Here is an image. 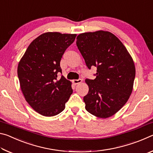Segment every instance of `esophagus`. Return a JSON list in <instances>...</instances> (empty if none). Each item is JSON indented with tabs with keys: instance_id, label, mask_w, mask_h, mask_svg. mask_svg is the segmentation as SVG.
Here are the masks:
<instances>
[{
	"instance_id": "1",
	"label": "esophagus",
	"mask_w": 153,
	"mask_h": 153,
	"mask_svg": "<svg viewBox=\"0 0 153 153\" xmlns=\"http://www.w3.org/2000/svg\"><path fill=\"white\" fill-rule=\"evenodd\" d=\"M82 82V80L81 79H74L73 80V83L74 84H80Z\"/></svg>"
}]
</instances>
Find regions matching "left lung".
<instances>
[{
    "mask_svg": "<svg viewBox=\"0 0 153 153\" xmlns=\"http://www.w3.org/2000/svg\"><path fill=\"white\" fill-rule=\"evenodd\" d=\"M76 45L89 69L97 68L94 79H86L88 93L84 97L86 111L107 118L120 111L133 89L136 69L125 46L107 31L80 33Z\"/></svg>",
    "mask_w": 153,
    "mask_h": 153,
    "instance_id": "8db88e82",
    "label": "left lung"
}]
</instances>
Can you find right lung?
<instances>
[{"label":"right lung","instance_id":"add662e5","mask_svg":"<svg viewBox=\"0 0 153 153\" xmlns=\"http://www.w3.org/2000/svg\"><path fill=\"white\" fill-rule=\"evenodd\" d=\"M76 34L46 32L33 40L17 67L21 90L31 107L52 117L62 112L73 92L71 82L61 76L60 61Z\"/></svg>","mask_w":153,"mask_h":153}]
</instances>
